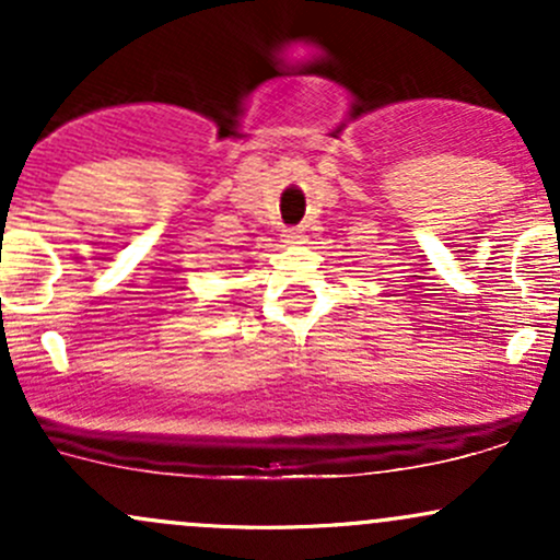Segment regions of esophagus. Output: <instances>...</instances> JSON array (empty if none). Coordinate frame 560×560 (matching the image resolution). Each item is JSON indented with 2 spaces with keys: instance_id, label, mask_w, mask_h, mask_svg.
<instances>
[{
  "instance_id": "esophagus-1",
  "label": "esophagus",
  "mask_w": 560,
  "mask_h": 560,
  "mask_svg": "<svg viewBox=\"0 0 560 560\" xmlns=\"http://www.w3.org/2000/svg\"><path fill=\"white\" fill-rule=\"evenodd\" d=\"M284 240L289 244H300L302 240H305V231H302V229H287L284 231Z\"/></svg>"
}]
</instances>
